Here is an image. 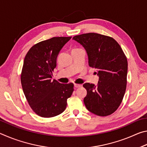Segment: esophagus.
<instances>
[{"instance_id": "34e87169", "label": "esophagus", "mask_w": 147, "mask_h": 147, "mask_svg": "<svg viewBox=\"0 0 147 147\" xmlns=\"http://www.w3.org/2000/svg\"><path fill=\"white\" fill-rule=\"evenodd\" d=\"M81 85L80 84H74V88H80Z\"/></svg>"}]
</instances>
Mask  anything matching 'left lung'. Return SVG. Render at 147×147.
I'll use <instances>...</instances> for the list:
<instances>
[{"instance_id": "left-lung-1", "label": "left lung", "mask_w": 147, "mask_h": 147, "mask_svg": "<svg viewBox=\"0 0 147 147\" xmlns=\"http://www.w3.org/2000/svg\"><path fill=\"white\" fill-rule=\"evenodd\" d=\"M73 39L84 47L89 65L97 69V86L86 83L84 99L86 108L98 116L115 112L120 106L126 91L128 61L121 46L113 38L96 33L84 34Z\"/></svg>"}]
</instances>
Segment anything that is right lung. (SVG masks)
I'll return each instance as SVG.
<instances>
[{"instance_id": "obj_1", "label": "right lung", "mask_w": 147, "mask_h": 147, "mask_svg": "<svg viewBox=\"0 0 147 147\" xmlns=\"http://www.w3.org/2000/svg\"><path fill=\"white\" fill-rule=\"evenodd\" d=\"M71 37H54L34 45L24 59L21 76L24 95L35 113L42 117H53L63 112L74 84L52 80L56 59Z\"/></svg>"}]
</instances>
